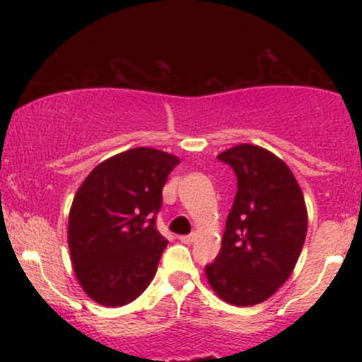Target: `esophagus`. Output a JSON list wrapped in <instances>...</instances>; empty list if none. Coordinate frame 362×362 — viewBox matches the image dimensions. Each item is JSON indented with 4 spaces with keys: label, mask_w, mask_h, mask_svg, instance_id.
I'll list each match as a JSON object with an SVG mask.
<instances>
[{
    "label": "esophagus",
    "mask_w": 362,
    "mask_h": 362,
    "mask_svg": "<svg viewBox=\"0 0 362 362\" xmlns=\"http://www.w3.org/2000/svg\"><path fill=\"white\" fill-rule=\"evenodd\" d=\"M195 238H197V235L192 233V235H184V236H178V240H180L182 243L185 245H190L192 242H195Z\"/></svg>",
    "instance_id": "1"
}]
</instances>
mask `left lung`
<instances>
[{
	"label": "left lung",
	"mask_w": 362,
	"mask_h": 362,
	"mask_svg": "<svg viewBox=\"0 0 362 362\" xmlns=\"http://www.w3.org/2000/svg\"><path fill=\"white\" fill-rule=\"evenodd\" d=\"M218 158L233 168L238 190L206 276L230 305H259L288 281L300 259L308 228L305 197L288 165L267 149L238 144Z\"/></svg>",
	"instance_id": "1"
}]
</instances>
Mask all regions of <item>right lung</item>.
Masks as SVG:
<instances>
[{
	"label": "right lung",
	"instance_id": "right-lung-1",
	"mask_svg": "<svg viewBox=\"0 0 362 362\" xmlns=\"http://www.w3.org/2000/svg\"><path fill=\"white\" fill-rule=\"evenodd\" d=\"M178 163L160 149H129L102 161L78 189L68 245L74 274L93 301L124 306L153 281L168 243L156 230L161 190Z\"/></svg>",
	"mask_w": 362,
	"mask_h": 362
}]
</instances>
